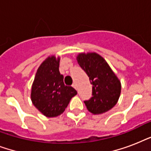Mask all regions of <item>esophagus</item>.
I'll return each instance as SVG.
<instances>
[{
	"mask_svg": "<svg viewBox=\"0 0 151 151\" xmlns=\"http://www.w3.org/2000/svg\"><path fill=\"white\" fill-rule=\"evenodd\" d=\"M72 87L74 88H77V87H76V84H75V83H73V85H72Z\"/></svg>",
	"mask_w": 151,
	"mask_h": 151,
	"instance_id": "esophagus-1",
	"label": "esophagus"
}]
</instances>
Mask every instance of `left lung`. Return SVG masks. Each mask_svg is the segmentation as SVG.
<instances>
[{
  "label": "left lung",
  "mask_w": 151,
  "mask_h": 151,
  "mask_svg": "<svg viewBox=\"0 0 151 151\" xmlns=\"http://www.w3.org/2000/svg\"><path fill=\"white\" fill-rule=\"evenodd\" d=\"M77 60L92 85V97L85 101L88 110L101 114L111 110L119 99L122 84L107 62L96 52L79 53Z\"/></svg>",
  "instance_id": "left-lung-1"
}]
</instances>
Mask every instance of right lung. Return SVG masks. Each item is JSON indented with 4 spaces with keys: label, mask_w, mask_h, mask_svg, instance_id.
Returning a JSON list of instances; mask_svg holds the SVG:
<instances>
[{
    "label": "right lung",
    "mask_w": 151,
    "mask_h": 151,
    "mask_svg": "<svg viewBox=\"0 0 151 151\" xmlns=\"http://www.w3.org/2000/svg\"><path fill=\"white\" fill-rule=\"evenodd\" d=\"M59 61L60 57L55 55L45 59L37 69L32 85V103L48 117L62 114L78 93L73 87L64 85L63 76L59 73Z\"/></svg>",
    "instance_id": "obj_1"
}]
</instances>
